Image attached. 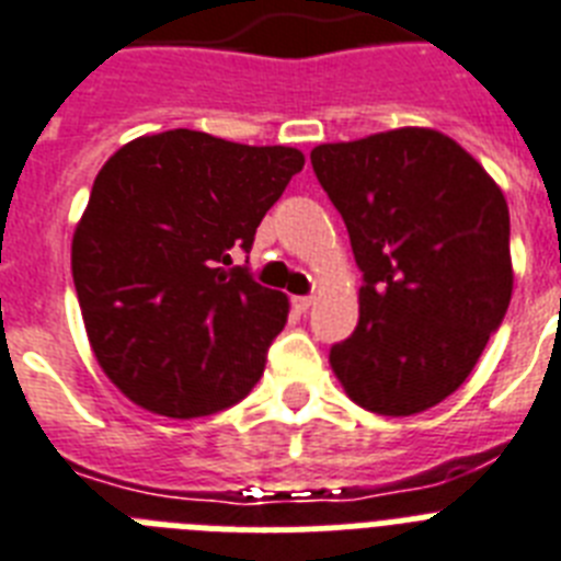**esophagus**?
<instances>
[{
    "label": "esophagus",
    "instance_id": "esophagus-1",
    "mask_svg": "<svg viewBox=\"0 0 561 561\" xmlns=\"http://www.w3.org/2000/svg\"><path fill=\"white\" fill-rule=\"evenodd\" d=\"M311 296H294V299H290V305H294V311L296 313H305L308 311V308H311Z\"/></svg>",
    "mask_w": 561,
    "mask_h": 561
}]
</instances>
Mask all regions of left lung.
<instances>
[{
  "instance_id": "1",
  "label": "left lung",
  "mask_w": 561,
  "mask_h": 561,
  "mask_svg": "<svg viewBox=\"0 0 561 561\" xmlns=\"http://www.w3.org/2000/svg\"><path fill=\"white\" fill-rule=\"evenodd\" d=\"M311 163L363 271L357 328L331 345L334 375L368 412L438 407L507 313L502 190L453 138L417 126L322 144Z\"/></svg>"
}]
</instances>
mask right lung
Masks as SVG:
<instances>
[{
    "label": "right lung",
    "instance_id": "1",
    "mask_svg": "<svg viewBox=\"0 0 561 561\" xmlns=\"http://www.w3.org/2000/svg\"><path fill=\"white\" fill-rule=\"evenodd\" d=\"M302 167L299 149L193 129L131 140L103 163L71 273L94 357L131 403L190 421L259 383L288 296L227 265Z\"/></svg>",
    "mask_w": 561,
    "mask_h": 561
}]
</instances>
